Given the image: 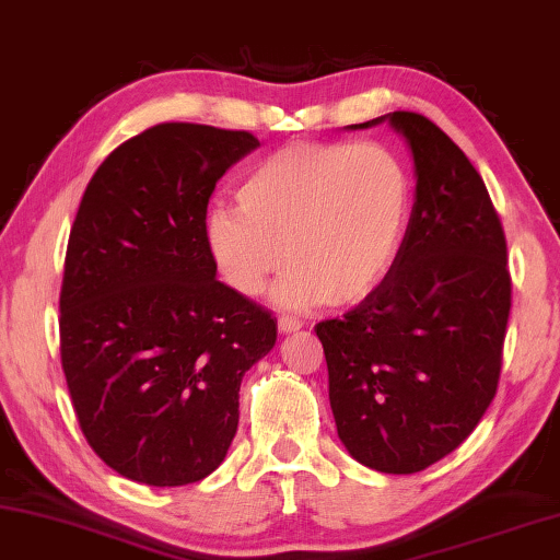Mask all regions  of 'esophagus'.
<instances>
[{
	"label": "esophagus",
	"instance_id": "1",
	"mask_svg": "<svg viewBox=\"0 0 560 560\" xmlns=\"http://www.w3.org/2000/svg\"><path fill=\"white\" fill-rule=\"evenodd\" d=\"M302 327V322L298 317L292 315H280L278 317V329L282 331V335H288V331H298Z\"/></svg>",
	"mask_w": 560,
	"mask_h": 560
}]
</instances>
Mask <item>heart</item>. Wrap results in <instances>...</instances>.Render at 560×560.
<instances>
[{"label":"heart","mask_w":560,"mask_h":560,"mask_svg":"<svg viewBox=\"0 0 560 560\" xmlns=\"http://www.w3.org/2000/svg\"><path fill=\"white\" fill-rule=\"evenodd\" d=\"M410 209V172L386 144L290 142L253 166L238 206L209 211L206 248L241 295H258L288 258L278 305H351L394 268Z\"/></svg>","instance_id":"1"}]
</instances>
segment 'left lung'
Returning a JSON list of instances; mask_svg holds the SVG:
<instances>
[{"label":"left lung","mask_w":560,"mask_h":560,"mask_svg":"<svg viewBox=\"0 0 560 560\" xmlns=\"http://www.w3.org/2000/svg\"><path fill=\"white\" fill-rule=\"evenodd\" d=\"M388 120L418 176L404 245L374 292L315 331L341 443L361 465L410 475L463 445L492 404L512 275L502 221L465 152L425 115Z\"/></svg>","instance_id":"left-lung-1"}]
</instances>
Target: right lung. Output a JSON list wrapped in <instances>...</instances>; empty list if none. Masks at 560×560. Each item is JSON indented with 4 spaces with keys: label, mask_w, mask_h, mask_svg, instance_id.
Returning <instances> with one entry per match:
<instances>
[{
    "label": "right lung",
    "mask_w": 560,
    "mask_h": 560,
    "mask_svg": "<svg viewBox=\"0 0 560 560\" xmlns=\"http://www.w3.org/2000/svg\"><path fill=\"white\" fill-rule=\"evenodd\" d=\"M245 130L160 122L97 166L61 285V366L88 445L132 482L179 487L223 463L243 374L278 319L215 280L206 209Z\"/></svg>",
    "instance_id": "1"
}]
</instances>
